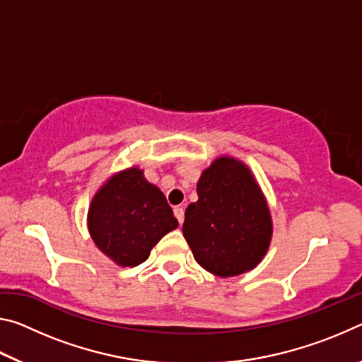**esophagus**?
Segmentation results:
<instances>
[{
  "label": "esophagus",
  "instance_id": "obj_1",
  "mask_svg": "<svg viewBox=\"0 0 362 362\" xmlns=\"http://www.w3.org/2000/svg\"><path fill=\"white\" fill-rule=\"evenodd\" d=\"M174 216L179 220V223H183V218H185V211H183L182 206H175L174 207Z\"/></svg>",
  "mask_w": 362,
  "mask_h": 362
}]
</instances>
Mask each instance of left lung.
<instances>
[{"instance_id": "left-lung-1", "label": "left lung", "mask_w": 362, "mask_h": 362, "mask_svg": "<svg viewBox=\"0 0 362 362\" xmlns=\"http://www.w3.org/2000/svg\"><path fill=\"white\" fill-rule=\"evenodd\" d=\"M185 211L183 236L194 260L217 276H236L259 263L272 240V217L250 170L223 156L198 182Z\"/></svg>"}]
</instances>
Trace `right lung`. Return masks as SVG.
<instances>
[{"label":"right lung","mask_w":362,"mask_h":362,"mask_svg":"<svg viewBox=\"0 0 362 362\" xmlns=\"http://www.w3.org/2000/svg\"><path fill=\"white\" fill-rule=\"evenodd\" d=\"M89 233L103 254L121 267H137L179 222L161 189L137 168L113 175L94 196Z\"/></svg>","instance_id":"add662e5"}]
</instances>
